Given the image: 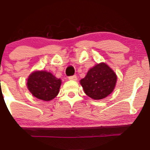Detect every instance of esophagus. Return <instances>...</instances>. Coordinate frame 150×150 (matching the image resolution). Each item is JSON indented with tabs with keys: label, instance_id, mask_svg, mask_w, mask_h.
Masks as SVG:
<instances>
[{
	"label": "esophagus",
	"instance_id": "1",
	"mask_svg": "<svg viewBox=\"0 0 150 150\" xmlns=\"http://www.w3.org/2000/svg\"><path fill=\"white\" fill-rule=\"evenodd\" d=\"M69 80L76 81L77 80V76H76V75H72V76H69Z\"/></svg>",
	"mask_w": 150,
	"mask_h": 150
}]
</instances>
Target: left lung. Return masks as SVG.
Returning a JSON list of instances; mask_svg holds the SVG:
<instances>
[{"label": "left lung", "instance_id": "left-lung-1", "mask_svg": "<svg viewBox=\"0 0 150 150\" xmlns=\"http://www.w3.org/2000/svg\"><path fill=\"white\" fill-rule=\"evenodd\" d=\"M117 75L107 64L102 63L90 69L80 81L89 97L99 100L110 94L115 87Z\"/></svg>", "mask_w": 150, "mask_h": 150}]
</instances>
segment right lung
Segmentation results:
<instances>
[{"label":"right lung","mask_w":150,"mask_h":150,"mask_svg":"<svg viewBox=\"0 0 150 150\" xmlns=\"http://www.w3.org/2000/svg\"><path fill=\"white\" fill-rule=\"evenodd\" d=\"M61 80L46 71H36L30 75L27 85L36 98L50 101L57 96Z\"/></svg>","instance_id":"add662e5"}]
</instances>
